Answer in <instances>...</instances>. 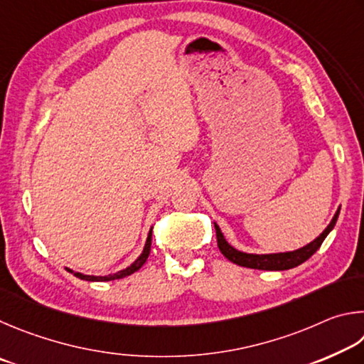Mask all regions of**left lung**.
I'll use <instances>...</instances> for the list:
<instances>
[{"mask_svg": "<svg viewBox=\"0 0 364 364\" xmlns=\"http://www.w3.org/2000/svg\"><path fill=\"white\" fill-rule=\"evenodd\" d=\"M341 208L337 209L336 215L331 220V224L324 228V232L318 237L316 240L311 241L310 245L301 247V250L292 251V252H279V254H246V252H240L227 243L224 235H222L220 228L218 225L215 227V235H218V246L220 252L230 260V262L241 265V267H247V269H256V270H289L294 269V267L304 264L305 260L310 259L314 254L320 250V246L323 245L324 238L328 237V233L333 230L337 218H339Z\"/></svg>", "mask_w": 364, "mask_h": 364, "instance_id": "8db88e82", "label": "left lung"}]
</instances>
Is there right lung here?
Masks as SVG:
<instances>
[{
    "mask_svg": "<svg viewBox=\"0 0 364 364\" xmlns=\"http://www.w3.org/2000/svg\"><path fill=\"white\" fill-rule=\"evenodd\" d=\"M150 246H151V230L149 233V238H146V243H145V247H144V252L140 254V257L134 262L131 267H127V269L121 270L118 273H113V275H108V277H91V275H82V273H75V277H78L81 279H86V282H112V279H119V278H124L127 275H131V273L137 272L140 267H142L145 264L146 257H149L150 254ZM72 272V270H68ZM73 273V272H72Z\"/></svg>",
    "mask_w": 364,
    "mask_h": 364,
    "instance_id": "right-lung-1",
    "label": "right lung"
}]
</instances>
